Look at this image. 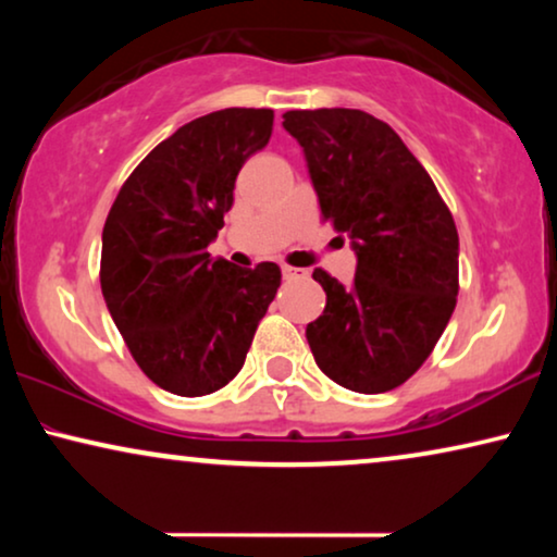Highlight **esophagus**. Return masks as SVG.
<instances>
[{"label":"esophagus","mask_w":557,"mask_h":557,"mask_svg":"<svg viewBox=\"0 0 557 557\" xmlns=\"http://www.w3.org/2000/svg\"><path fill=\"white\" fill-rule=\"evenodd\" d=\"M281 273H284L286 281H294V278H304V276H307V271L294 269V265H284V269H281Z\"/></svg>","instance_id":"esophagus-1"}]
</instances>
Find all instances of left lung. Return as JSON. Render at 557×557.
<instances>
[{
    "label": "left lung",
    "instance_id": "obj_1",
    "mask_svg": "<svg viewBox=\"0 0 557 557\" xmlns=\"http://www.w3.org/2000/svg\"><path fill=\"white\" fill-rule=\"evenodd\" d=\"M322 220L352 238L355 281L317 269L324 314L307 326L319 370L355 393L406 383L436 347L459 294V233L444 197L385 121L357 109L286 111Z\"/></svg>",
    "mask_w": 557,
    "mask_h": 557
}]
</instances>
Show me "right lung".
Here are the masks:
<instances>
[{
    "label": "right lung",
    "instance_id": "right-lung-1",
    "mask_svg": "<svg viewBox=\"0 0 557 557\" xmlns=\"http://www.w3.org/2000/svg\"><path fill=\"white\" fill-rule=\"evenodd\" d=\"M271 132V109L189 121L141 159L106 218V307L144 375L182 398L238 375L281 286L276 263L240 269L208 253L240 166Z\"/></svg>",
    "mask_w": 557,
    "mask_h": 557
}]
</instances>
